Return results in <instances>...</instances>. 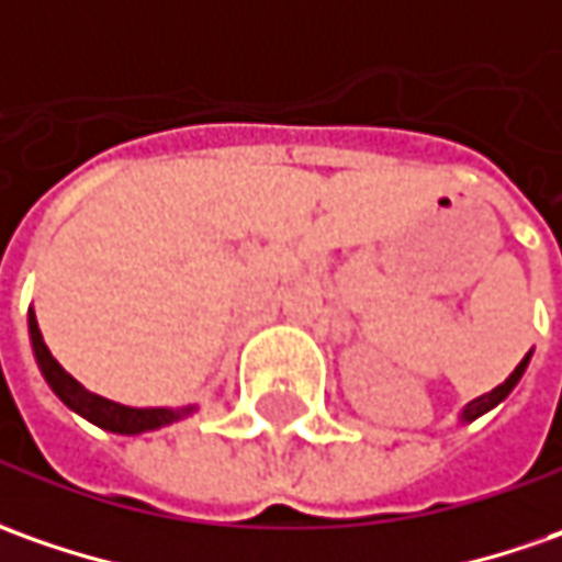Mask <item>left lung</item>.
I'll return each instance as SVG.
<instances>
[{"label": "left lung", "instance_id": "1", "mask_svg": "<svg viewBox=\"0 0 562 562\" xmlns=\"http://www.w3.org/2000/svg\"><path fill=\"white\" fill-rule=\"evenodd\" d=\"M529 358H532V355H526V358L519 360V367H516L510 376L504 379V382H501V385H497L494 392H485V395H482V397H475V401H470V404H467V411H463V419L470 423V419H475V416L488 414L492 407H497V404H501L504 397L510 395L513 389H516V382H519V379H522V373H526V367H529Z\"/></svg>", "mask_w": 562, "mask_h": 562}]
</instances>
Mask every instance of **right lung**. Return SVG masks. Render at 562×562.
Here are the masks:
<instances>
[{
    "label": "right lung",
    "instance_id": "obj_1",
    "mask_svg": "<svg viewBox=\"0 0 562 562\" xmlns=\"http://www.w3.org/2000/svg\"><path fill=\"white\" fill-rule=\"evenodd\" d=\"M30 341H33V355H36V363L43 370V376L52 385V392L61 397L68 404L70 411H77L80 416H87L89 423L102 426L108 432H121V436H139V432H148V429H161L167 423L180 419V416L192 414V407H124V404H114L102 395H92L87 392L77 379L65 373V367L58 360L52 358V351L43 341V333L36 326V314L30 311Z\"/></svg>",
    "mask_w": 562,
    "mask_h": 562
}]
</instances>
